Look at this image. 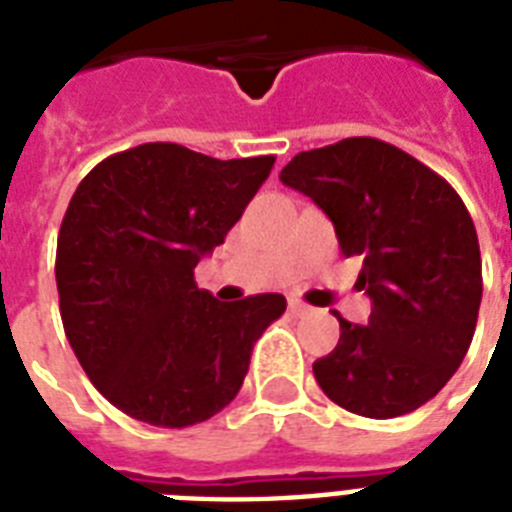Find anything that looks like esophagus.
<instances>
[{
	"mask_svg": "<svg viewBox=\"0 0 512 512\" xmlns=\"http://www.w3.org/2000/svg\"><path fill=\"white\" fill-rule=\"evenodd\" d=\"M289 313H292V316H308V313H311V305L300 303V300H289Z\"/></svg>",
	"mask_w": 512,
	"mask_h": 512,
	"instance_id": "1",
	"label": "esophagus"
}]
</instances>
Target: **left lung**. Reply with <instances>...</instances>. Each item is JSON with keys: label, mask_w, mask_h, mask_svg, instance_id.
<instances>
[{"label": "left lung", "mask_w": 512, "mask_h": 512, "mask_svg": "<svg viewBox=\"0 0 512 512\" xmlns=\"http://www.w3.org/2000/svg\"><path fill=\"white\" fill-rule=\"evenodd\" d=\"M281 183L332 220L345 257L364 260L356 287L372 300L361 324L313 364L337 406L372 420L420 409L468 353L481 305L476 225L444 177L377 138L297 154Z\"/></svg>", "instance_id": "obj_1"}]
</instances>
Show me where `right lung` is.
Instances as JSON below:
<instances>
[{
  "label": "right lung",
  "instance_id": "obj_1",
  "mask_svg": "<svg viewBox=\"0 0 512 512\" xmlns=\"http://www.w3.org/2000/svg\"><path fill=\"white\" fill-rule=\"evenodd\" d=\"M273 156L212 159L143 143L84 177L58 233L60 319L79 364L132 420L188 428L239 393L281 295L220 303L193 268L225 241Z\"/></svg>",
  "mask_w": 512,
  "mask_h": 512
}]
</instances>
